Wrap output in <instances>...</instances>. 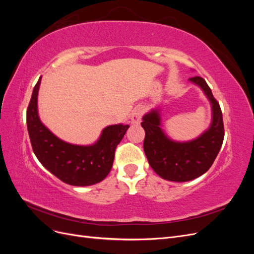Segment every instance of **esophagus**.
I'll list each match as a JSON object with an SVG mask.
<instances>
[{"instance_id": "esophagus-1", "label": "esophagus", "mask_w": 254, "mask_h": 254, "mask_svg": "<svg viewBox=\"0 0 254 254\" xmlns=\"http://www.w3.org/2000/svg\"><path fill=\"white\" fill-rule=\"evenodd\" d=\"M144 113V110L142 108H136L132 111L131 113V123L132 124H139L141 119H142V115Z\"/></svg>"}]
</instances>
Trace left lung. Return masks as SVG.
<instances>
[{
    "label": "left lung",
    "instance_id": "left-lung-1",
    "mask_svg": "<svg viewBox=\"0 0 254 254\" xmlns=\"http://www.w3.org/2000/svg\"><path fill=\"white\" fill-rule=\"evenodd\" d=\"M189 80L201 88L212 105L209 129L195 140L176 142L161 129L160 110L152 109L146 113L141 123L145 130L143 147L148 163L156 174L168 181L186 182L206 173L216 159L225 136L220 106L210 87L199 76Z\"/></svg>",
    "mask_w": 254,
    "mask_h": 254
}]
</instances>
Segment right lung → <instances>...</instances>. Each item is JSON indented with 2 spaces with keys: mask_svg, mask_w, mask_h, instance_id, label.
<instances>
[{
  "mask_svg": "<svg viewBox=\"0 0 254 254\" xmlns=\"http://www.w3.org/2000/svg\"><path fill=\"white\" fill-rule=\"evenodd\" d=\"M41 77L36 83L26 112L30 143L39 162L58 179L75 187H88L104 180L114 160L117 146L129 125H111L103 129L96 143L82 146L60 140L45 127L38 114V92Z\"/></svg>",
  "mask_w": 254,
  "mask_h": 254,
  "instance_id": "1",
  "label": "right lung"
}]
</instances>
